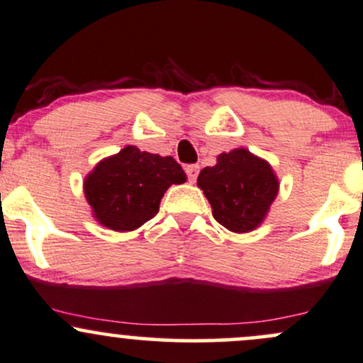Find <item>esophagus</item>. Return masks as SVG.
I'll list each match as a JSON object with an SVG mask.
<instances>
[{
  "instance_id": "esophagus-1",
  "label": "esophagus",
  "mask_w": 363,
  "mask_h": 363,
  "mask_svg": "<svg viewBox=\"0 0 363 363\" xmlns=\"http://www.w3.org/2000/svg\"><path fill=\"white\" fill-rule=\"evenodd\" d=\"M186 174H187V179H189V182H196V179H198V174H199V165H187Z\"/></svg>"
}]
</instances>
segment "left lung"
Segmentation results:
<instances>
[{
    "label": "left lung",
    "instance_id": "left-lung-1",
    "mask_svg": "<svg viewBox=\"0 0 363 363\" xmlns=\"http://www.w3.org/2000/svg\"><path fill=\"white\" fill-rule=\"evenodd\" d=\"M198 187L210 201L216 222L235 234H245L264 222L280 181L268 160L247 148H234L220 153L213 167L199 172Z\"/></svg>",
    "mask_w": 363,
    "mask_h": 363
}]
</instances>
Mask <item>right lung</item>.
Listing matches in <instances>:
<instances>
[{"instance_id":"right-lung-1","label":"right lung","mask_w":363,"mask_h":363,"mask_svg":"<svg viewBox=\"0 0 363 363\" xmlns=\"http://www.w3.org/2000/svg\"><path fill=\"white\" fill-rule=\"evenodd\" d=\"M186 179L172 157L128 145L116 155L102 158L86 174L83 193L102 227L131 232L158 213L160 199L170 186L182 184Z\"/></svg>"}]
</instances>
